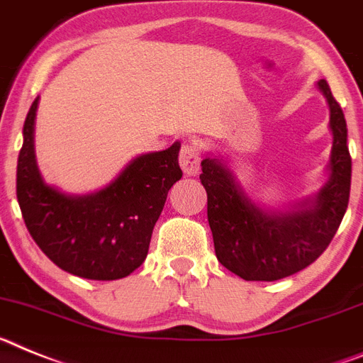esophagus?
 Segmentation results:
<instances>
[{"instance_id": "obj_1", "label": "esophagus", "mask_w": 363, "mask_h": 363, "mask_svg": "<svg viewBox=\"0 0 363 363\" xmlns=\"http://www.w3.org/2000/svg\"><path fill=\"white\" fill-rule=\"evenodd\" d=\"M179 164L186 175H195L201 168V150L191 140H186L179 153Z\"/></svg>"}]
</instances>
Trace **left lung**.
I'll return each instance as SVG.
<instances>
[{"label": "left lung", "mask_w": 363, "mask_h": 363, "mask_svg": "<svg viewBox=\"0 0 363 363\" xmlns=\"http://www.w3.org/2000/svg\"><path fill=\"white\" fill-rule=\"evenodd\" d=\"M330 109L333 151L329 182L292 212H264L252 203L234 175L217 159L201 162L208 195V223L216 256L223 267L247 281H276L307 269L325 252L342 223L351 191L347 124L325 80L318 82Z\"/></svg>", "instance_id": "8db88e82"}]
</instances>
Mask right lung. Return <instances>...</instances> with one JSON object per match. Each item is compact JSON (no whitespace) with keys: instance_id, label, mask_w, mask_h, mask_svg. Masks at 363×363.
<instances>
[{"instance_id":"1","label":"right lung","mask_w":363,"mask_h":363,"mask_svg":"<svg viewBox=\"0 0 363 363\" xmlns=\"http://www.w3.org/2000/svg\"><path fill=\"white\" fill-rule=\"evenodd\" d=\"M38 99L23 124L16 195L29 234L56 267L74 276L111 281L144 263L153 226L182 172L175 143L140 155L96 194L72 197L45 184L34 155Z\"/></svg>"}]
</instances>
